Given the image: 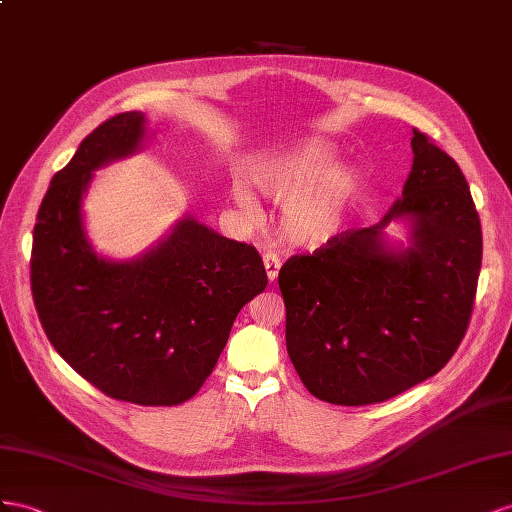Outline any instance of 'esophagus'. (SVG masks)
<instances>
[{
    "label": "esophagus",
    "instance_id": "1",
    "mask_svg": "<svg viewBox=\"0 0 512 512\" xmlns=\"http://www.w3.org/2000/svg\"><path fill=\"white\" fill-rule=\"evenodd\" d=\"M264 266H266V274L270 283L276 281V276H279V268H281V257L276 255L274 251H266L264 253Z\"/></svg>",
    "mask_w": 512,
    "mask_h": 512
}]
</instances>
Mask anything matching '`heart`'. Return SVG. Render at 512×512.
<instances>
[{
    "instance_id": "b5f03b06",
    "label": "heart",
    "mask_w": 512,
    "mask_h": 512,
    "mask_svg": "<svg viewBox=\"0 0 512 512\" xmlns=\"http://www.w3.org/2000/svg\"><path fill=\"white\" fill-rule=\"evenodd\" d=\"M334 154L321 143H309L272 160L255 175L257 186L270 197H291L283 212V231L291 242L317 244L330 238L354 199L358 178L352 169H330ZM297 197L294 198L293 195ZM238 206L255 214V197L238 186Z\"/></svg>"
}]
</instances>
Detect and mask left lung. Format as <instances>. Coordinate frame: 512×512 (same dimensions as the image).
<instances>
[{
  "label": "left lung",
  "instance_id": "8db88e82",
  "mask_svg": "<svg viewBox=\"0 0 512 512\" xmlns=\"http://www.w3.org/2000/svg\"><path fill=\"white\" fill-rule=\"evenodd\" d=\"M414 165L375 227L347 229L279 272L285 341L302 384L332 405H371L446 367L470 326L483 231L459 165L414 128ZM410 215L415 244L388 252L381 227Z\"/></svg>",
  "mask_w": 512,
  "mask_h": 512
}]
</instances>
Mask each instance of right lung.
Returning a JSON list of instances; mask_svg holds the SVG:
<instances>
[{"label":"right lung","instance_id":"add662e5","mask_svg":"<svg viewBox=\"0 0 512 512\" xmlns=\"http://www.w3.org/2000/svg\"><path fill=\"white\" fill-rule=\"evenodd\" d=\"M143 113L105 120L57 171L40 203L29 279L47 339L107 397L188 401L210 377L242 306L268 285L257 248L186 218L143 259H98L81 227L90 171L137 150Z\"/></svg>","mask_w":512,"mask_h":512}]
</instances>
